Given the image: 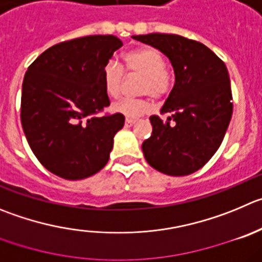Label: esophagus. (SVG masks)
Segmentation results:
<instances>
[{
	"mask_svg": "<svg viewBox=\"0 0 262 262\" xmlns=\"http://www.w3.org/2000/svg\"><path fill=\"white\" fill-rule=\"evenodd\" d=\"M136 121H137L136 119H129V117H126V119H125V125L126 126L134 125V124H136Z\"/></svg>",
	"mask_w": 262,
	"mask_h": 262,
	"instance_id": "1",
	"label": "esophagus"
}]
</instances>
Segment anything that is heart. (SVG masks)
Segmentation results:
<instances>
[{
  "label": "heart",
  "mask_w": 262,
  "mask_h": 262,
  "mask_svg": "<svg viewBox=\"0 0 262 262\" xmlns=\"http://www.w3.org/2000/svg\"><path fill=\"white\" fill-rule=\"evenodd\" d=\"M126 72L141 76L138 93L148 94L154 99H164L172 92L174 84V73L167 67L164 55L152 46H141L128 51L124 55ZM103 85L107 94L117 98L121 94L124 82V71L115 63L110 62L104 66ZM114 111L128 117H138L147 114L151 104L146 98L124 99L114 104Z\"/></svg>",
  "instance_id": "obj_1"
}]
</instances>
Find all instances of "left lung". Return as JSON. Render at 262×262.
I'll return each instance as SVG.
<instances>
[{
	"label": "left lung",
	"instance_id": "obj_1",
	"mask_svg": "<svg viewBox=\"0 0 262 262\" xmlns=\"http://www.w3.org/2000/svg\"><path fill=\"white\" fill-rule=\"evenodd\" d=\"M164 53L176 82L161 108L167 121L150 117L152 134L142 143L148 164L168 176H187L219 150L233 115V94L225 63L202 42L178 35L133 36Z\"/></svg>",
	"mask_w": 262,
	"mask_h": 262
}]
</instances>
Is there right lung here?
Listing matches in <instances>:
<instances>
[{
	"label": "right lung",
	"instance_id": "1",
	"mask_svg": "<svg viewBox=\"0 0 262 262\" xmlns=\"http://www.w3.org/2000/svg\"><path fill=\"white\" fill-rule=\"evenodd\" d=\"M123 42L112 35L63 41L43 51L27 70L20 120L31 150L58 177L82 180L107 164L121 114H103L110 98L104 66Z\"/></svg>",
	"mask_w": 262,
	"mask_h": 262
}]
</instances>
